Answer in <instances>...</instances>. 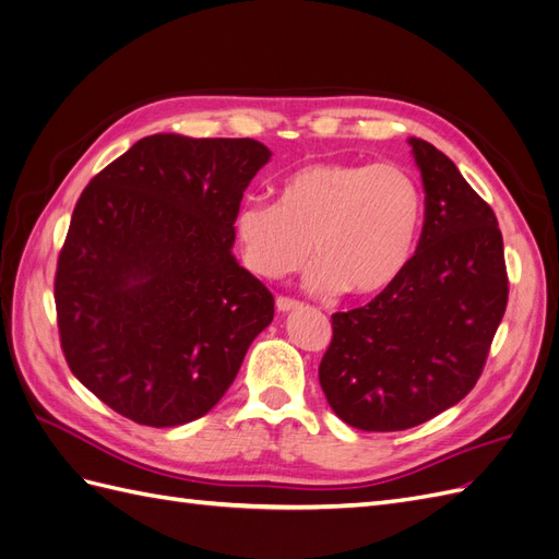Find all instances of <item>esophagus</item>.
Listing matches in <instances>:
<instances>
[{"instance_id":"esophagus-1","label":"esophagus","mask_w":559,"mask_h":559,"mask_svg":"<svg viewBox=\"0 0 559 559\" xmlns=\"http://www.w3.org/2000/svg\"><path fill=\"white\" fill-rule=\"evenodd\" d=\"M275 306H277V310L280 312H289V310H296L300 302L298 300H294V298H286V296H277V300H275Z\"/></svg>"}]
</instances>
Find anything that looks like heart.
I'll list each match as a JSON object with an SVG mask.
<instances>
[{
    "mask_svg": "<svg viewBox=\"0 0 559 559\" xmlns=\"http://www.w3.org/2000/svg\"><path fill=\"white\" fill-rule=\"evenodd\" d=\"M425 195L394 163L312 160L280 186V202L249 200L235 214V238L253 275L280 280L310 257L317 294L376 296L411 263Z\"/></svg>",
    "mask_w": 559,
    "mask_h": 559,
    "instance_id": "heart-1",
    "label": "heart"
}]
</instances>
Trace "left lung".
<instances>
[{"label": "left lung", "mask_w": 559, "mask_h": 559, "mask_svg": "<svg viewBox=\"0 0 559 559\" xmlns=\"http://www.w3.org/2000/svg\"><path fill=\"white\" fill-rule=\"evenodd\" d=\"M425 181V226L399 280L364 308L331 314L319 384L361 431L421 425L476 386L509 302L492 207L456 165L411 138Z\"/></svg>", "instance_id": "left-lung-1"}]
</instances>
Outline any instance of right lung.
I'll use <instances>...</instances> for the list:
<instances>
[{
    "mask_svg": "<svg viewBox=\"0 0 559 559\" xmlns=\"http://www.w3.org/2000/svg\"><path fill=\"white\" fill-rule=\"evenodd\" d=\"M257 140L151 134L95 175L58 257L60 347L76 380L144 427L210 413L275 314L230 253Z\"/></svg>",
    "mask_w": 559,
    "mask_h": 559,
    "instance_id": "add662e5",
    "label": "right lung"
}]
</instances>
